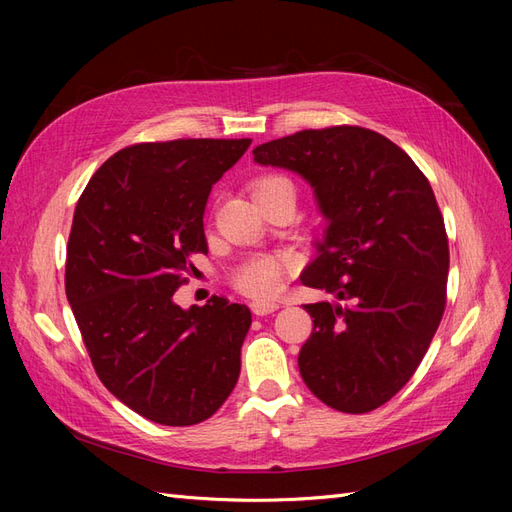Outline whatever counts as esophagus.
Instances as JSON below:
<instances>
[{
  "mask_svg": "<svg viewBox=\"0 0 512 512\" xmlns=\"http://www.w3.org/2000/svg\"><path fill=\"white\" fill-rule=\"evenodd\" d=\"M275 309H280V303H275V301H254V303H252V312H254L256 316L273 314Z\"/></svg>",
  "mask_w": 512,
  "mask_h": 512,
  "instance_id": "34e87169",
  "label": "esophagus"
}]
</instances>
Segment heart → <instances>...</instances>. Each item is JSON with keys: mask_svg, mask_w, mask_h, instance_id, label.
Returning <instances> with one entry per match:
<instances>
[{"mask_svg": "<svg viewBox=\"0 0 512 512\" xmlns=\"http://www.w3.org/2000/svg\"><path fill=\"white\" fill-rule=\"evenodd\" d=\"M286 188H292V185L288 179H284L280 175L258 177L250 185L256 203L262 198L275 194L277 190H286ZM290 269H292L290 262L280 256L254 254L250 258L241 260L239 265L232 269L230 284L235 286L239 292L247 294V297L267 299V297H271V294L280 290V286L284 284V277Z\"/></svg>", "mask_w": 512, "mask_h": 512, "instance_id": "heart-1", "label": "heart"}]
</instances>
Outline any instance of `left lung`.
<instances>
[{"mask_svg": "<svg viewBox=\"0 0 512 512\" xmlns=\"http://www.w3.org/2000/svg\"><path fill=\"white\" fill-rule=\"evenodd\" d=\"M254 160L305 177L329 220L301 284L337 303L305 305L303 382L339 412L376 410L414 376L446 307L448 237L431 185L404 149L361 126L301 130Z\"/></svg>", "mask_w": 512, "mask_h": 512, "instance_id": "obj_1", "label": "left lung"}]
</instances>
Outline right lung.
Here are the masks:
<instances>
[{
  "mask_svg": "<svg viewBox=\"0 0 512 512\" xmlns=\"http://www.w3.org/2000/svg\"><path fill=\"white\" fill-rule=\"evenodd\" d=\"M252 138H177L117 151L89 179L68 237L66 297L98 378L153 423L188 427L235 389L250 307L181 309L211 185Z\"/></svg>",
  "mask_w": 512,
  "mask_h": 512,
  "instance_id": "1",
  "label": "right lung"
}]
</instances>
